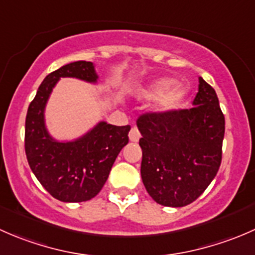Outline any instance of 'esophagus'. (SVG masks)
I'll return each mask as SVG.
<instances>
[{"mask_svg":"<svg viewBox=\"0 0 255 255\" xmlns=\"http://www.w3.org/2000/svg\"><path fill=\"white\" fill-rule=\"evenodd\" d=\"M140 138V133L137 127H133L129 132V140L130 142H138Z\"/></svg>","mask_w":255,"mask_h":255,"instance_id":"esophagus-1","label":"esophagus"}]
</instances>
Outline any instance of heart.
<instances>
[{"mask_svg": "<svg viewBox=\"0 0 255 255\" xmlns=\"http://www.w3.org/2000/svg\"><path fill=\"white\" fill-rule=\"evenodd\" d=\"M186 95V87L182 85H174V80L166 78L155 80L140 91V96L144 99L156 97L155 110L163 113L177 109L182 104Z\"/></svg>", "mask_w": 255, "mask_h": 255, "instance_id": "obj_1", "label": "heart"}]
</instances>
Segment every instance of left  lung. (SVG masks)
<instances>
[{
  "label": "left lung",
  "instance_id": "8db88e82",
  "mask_svg": "<svg viewBox=\"0 0 255 255\" xmlns=\"http://www.w3.org/2000/svg\"><path fill=\"white\" fill-rule=\"evenodd\" d=\"M199 82L194 107L144 113L137 120L143 184L163 206L194 202L215 179L222 160L225 116L212 86L202 78Z\"/></svg>",
  "mask_w": 255,
  "mask_h": 255
}]
</instances>
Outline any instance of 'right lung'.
<instances>
[{
	"instance_id": "right-lung-1",
	"label": "right lung",
	"mask_w": 255,
	"mask_h": 255,
	"mask_svg": "<svg viewBox=\"0 0 255 255\" xmlns=\"http://www.w3.org/2000/svg\"><path fill=\"white\" fill-rule=\"evenodd\" d=\"M60 78L95 84L99 76L91 61L81 60L61 66L43 80L25 117V155L33 174L51 196L63 202H82L101 191L121 149L128 143L130 126L100 122L71 142L51 138L44 110Z\"/></svg>"
}]
</instances>
